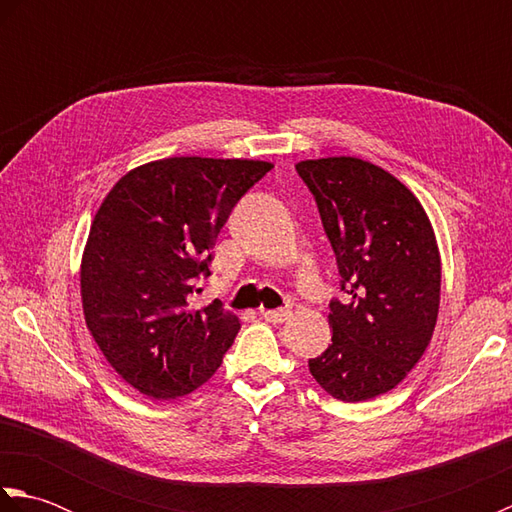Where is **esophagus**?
<instances>
[{
  "mask_svg": "<svg viewBox=\"0 0 512 512\" xmlns=\"http://www.w3.org/2000/svg\"><path fill=\"white\" fill-rule=\"evenodd\" d=\"M262 317L270 323H284L288 317H290V310H262Z\"/></svg>",
  "mask_w": 512,
  "mask_h": 512,
  "instance_id": "34e87169",
  "label": "esophagus"
}]
</instances>
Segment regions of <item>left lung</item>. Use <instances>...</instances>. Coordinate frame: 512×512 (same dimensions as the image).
Wrapping results in <instances>:
<instances>
[{"instance_id":"8db88e82","label":"left lung","mask_w":512,"mask_h":512,"mask_svg":"<svg viewBox=\"0 0 512 512\" xmlns=\"http://www.w3.org/2000/svg\"><path fill=\"white\" fill-rule=\"evenodd\" d=\"M339 264L343 301L330 303L332 343L310 374L343 402L383 396L407 378L436 330L442 259L416 195L354 156L297 162Z\"/></svg>"}]
</instances>
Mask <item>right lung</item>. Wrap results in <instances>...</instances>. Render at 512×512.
<instances>
[{"label": "right lung", "mask_w": 512, "mask_h": 512, "mask_svg": "<svg viewBox=\"0 0 512 512\" xmlns=\"http://www.w3.org/2000/svg\"><path fill=\"white\" fill-rule=\"evenodd\" d=\"M273 169L248 158L173 156L118 180L81 257L85 325L127 385L171 400L209 380L242 328L220 301L191 308L217 233L237 200Z\"/></svg>", "instance_id": "obj_1"}]
</instances>
